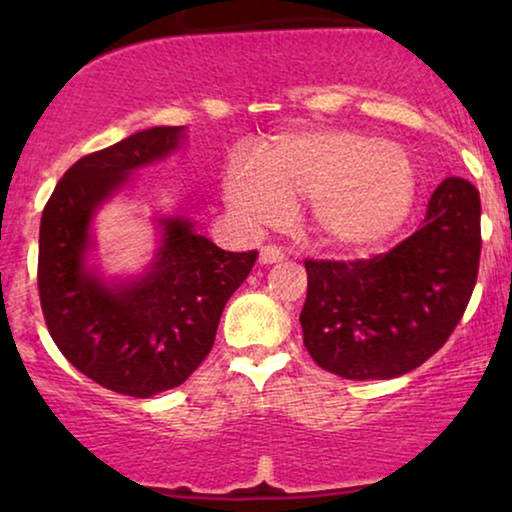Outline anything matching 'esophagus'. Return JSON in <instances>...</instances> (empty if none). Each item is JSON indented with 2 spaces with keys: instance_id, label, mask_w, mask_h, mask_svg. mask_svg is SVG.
Returning <instances> with one entry per match:
<instances>
[{
  "instance_id": "obj_1",
  "label": "esophagus",
  "mask_w": 512,
  "mask_h": 512,
  "mask_svg": "<svg viewBox=\"0 0 512 512\" xmlns=\"http://www.w3.org/2000/svg\"><path fill=\"white\" fill-rule=\"evenodd\" d=\"M258 261H261L263 265L279 263V261H284V254H282V249H279V247H272V244H268V247H261V254H258Z\"/></svg>"
}]
</instances>
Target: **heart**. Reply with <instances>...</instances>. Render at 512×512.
Segmentation results:
<instances>
[{
	"mask_svg": "<svg viewBox=\"0 0 512 512\" xmlns=\"http://www.w3.org/2000/svg\"><path fill=\"white\" fill-rule=\"evenodd\" d=\"M237 214L268 226L286 205L310 200V228L324 247L359 254L408 219L417 172L403 149L349 130L284 135L258 153V170L237 165L226 177Z\"/></svg>",
	"mask_w": 512,
	"mask_h": 512,
	"instance_id": "obj_1",
	"label": "heart"
}]
</instances>
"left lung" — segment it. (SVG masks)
Returning <instances> with one entry per match:
<instances>
[{
	"instance_id": "left-lung-1",
	"label": "left lung",
	"mask_w": 512,
	"mask_h": 512,
	"mask_svg": "<svg viewBox=\"0 0 512 512\" xmlns=\"http://www.w3.org/2000/svg\"><path fill=\"white\" fill-rule=\"evenodd\" d=\"M480 195L447 177L422 228L387 254L307 258L303 342L328 373L391 380L431 359L464 317L480 265Z\"/></svg>"
}]
</instances>
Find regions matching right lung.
<instances>
[{"instance_id":"right-lung-1","label":"right lung","mask_w":512,"mask_h":512,"mask_svg":"<svg viewBox=\"0 0 512 512\" xmlns=\"http://www.w3.org/2000/svg\"><path fill=\"white\" fill-rule=\"evenodd\" d=\"M184 142V125H158L69 167L39 228V298L48 333L65 359L104 389L149 398L179 387L212 352L228 298L258 251H223L186 216L160 219L151 270L107 284L86 268L90 223L137 167Z\"/></svg>"}]
</instances>
